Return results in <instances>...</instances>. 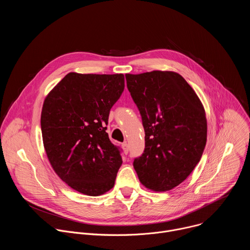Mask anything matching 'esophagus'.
I'll return each mask as SVG.
<instances>
[{
  "label": "esophagus",
  "mask_w": 250,
  "mask_h": 250,
  "mask_svg": "<svg viewBox=\"0 0 250 250\" xmlns=\"http://www.w3.org/2000/svg\"><path fill=\"white\" fill-rule=\"evenodd\" d=\"M122 146H123L124 152H125V154H127V153H128V151H129V146H128V145L126 144V142H125V144H124Z\"/></svg>",
  "instance_id": "obj_1"
}]
</instances>
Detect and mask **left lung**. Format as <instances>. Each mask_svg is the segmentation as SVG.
<instances>
[{
	"instance_id": "1",
	"label": "left lung",
	"mask_w": 250,
	"mask_h": 250,
	"mask_svg": "<svg viewBox=\"0 0 250 250\" xmlns=\"http://www.w3.org/2000/svg\"><path fill=\"white\" fill-rule=\"evenodd\" d=\"M146 132V148L133 161L142 185L169 191L192 173L207 142L204 106L186 80L171 71L125 74Z\"/></svg>"
}]
</instances>
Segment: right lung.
Here are the masks:
<instances>
[{
	"label": "right lung",
	"mask_w": 250,
	"mask_h": 250,
	"mask_svg": "<svg viewBox=\"0 0 250 250\" xmlns=\"http://www.w3.org/2000/svg\"><path fill=\"white\" fill-rule=\"evenodd\" d=\"M125 89L123 74L68 73L44 100L41 125L47 158L60 179L87 196L110 191L123 163L105 132Z\"/></svg>",
	"instance_id": "1"
}]
</instances>
